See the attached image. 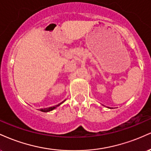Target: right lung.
Listing matches in <instances>:
<instances>
[{
    "label": "right lung",
    "mask_w": 151,
    "mask_h": 151,
    "mask_svg": "<svg viewBox=\"0 0 151 151\" xmlns=\"http://www.w3.org/2000/svg\"><path fill=\"white\" fill-rule=\"evenodd\" d=\"M65 101H63L62 102V103L59 104H58V105H56V106H54L49 107V108H45V109H41L40 110V111H42V112H48V111H52V110H53V109H55V108H56V107L59 106H60V104H61L63 103V102Z\"/></svg>",
    "instance_id": "right-lung-1"
}]
</instances>
